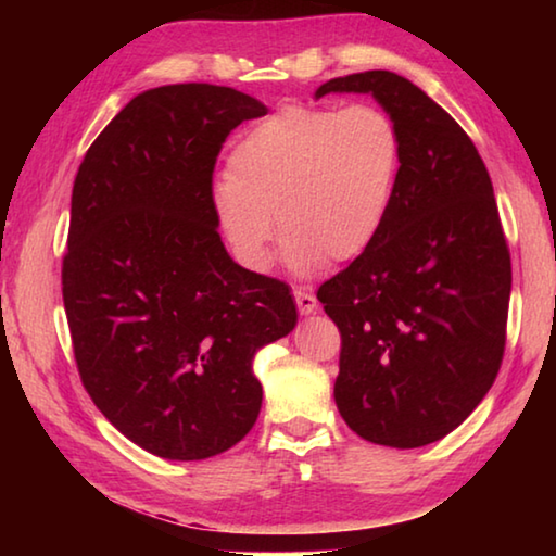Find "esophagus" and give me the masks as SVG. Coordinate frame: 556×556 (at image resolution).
Instances as JSON below:
<instances>
[{
    "mask_svg": "<svg viewBox=\"0 0 556 556\" xmlns=\"http://www.w3.org/2000/svg\"><path fill=\"white\" fill-rule=\"evenodd\" d=\"M294 299H296L299 312L304 314V316L314 314L316 308H318V301H316V296H314V294H308V291H301V289H296V291H294Z\"/></svg>",
    "mask_w": 556,
    "mask_h": 556,
    "instance_id": "34e87169",
    "label": "esophagus"
}]
</instances>
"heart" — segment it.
Masks as SVG:
<instances>
[{
  "label": "heart",
  "instance_id": "heart-1",
  "mask_svg": "<svg viewBox=\"0 0 556 556\" xmlns=\"http://www.w3.org/2000/svg\"><path fill=\"white\" fill-rule=\"evenodd\" d=\"M402 137L375 105H289L235 142L213 205L235 260L267 271L277 229L285 262L312 275L378 240L397 191Z\"/></svg>",
  "mask_w": 556,
  "mask_h": 556
}]
</instances>
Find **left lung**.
Wrapping results in <instances>:
<instances>
[{
	"instance_id": "1",
	"label": "left lung",
	"mask_w": 556,
	"mask_h": 556,
	"mask_svg": "<svg viewBox=\"0 0 556 556\" xmlns=\"http://www.w3.org/2000/svg\"><path fill=\"white\" fill-rule=\"evenodd\" d=\"M372 96L402 137L378 240L318 289L341 331L336 407L357 437L417 448L454 431L491 390L505 351L513 269L493 184L458 122L390 71L324 83Z\"/></svg>"
}]
</instances>
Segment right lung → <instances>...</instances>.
<instances>
[{"label":"right lung","instance_id":"1","mask_svg":"<svg viewBox=\"0 0 556 556\" xmlns=\"http://www.w3.org/2000/svg\"><path fill=\"white\" fill-rule=\"evenodd\" d=\"M267 115L225 86L139 92L100 131L71 199L63 304L80 380L129 441L201 460L257 421L260 348L296 326L285 281L235 262L213 166L230 131Z\"/></svg>","mask_w":556,"mask_h":556}]
</instances>
